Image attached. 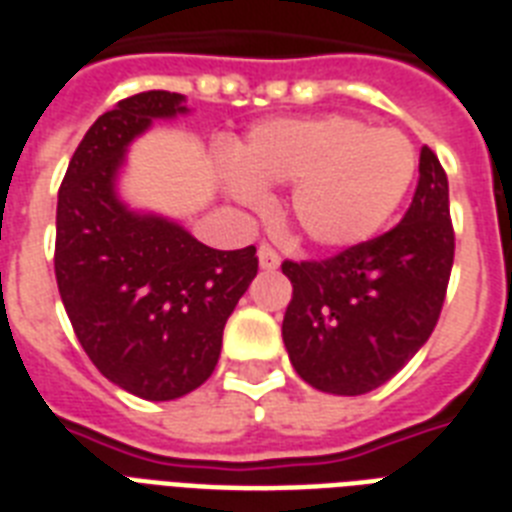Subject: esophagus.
Segmentation results:
<instances>
[{"label": "esophagus", "mask_w": 512, "mask_h": 512, "mask_svg": "<svg viewBox=\"0 0 512 512\" xmlns=\"http://www.w3.org/2000/svg\"><path fill=\"white\" fill-rule=\"evenodd\" d=\"M257 257H260V268H263V271H276L281 265V255L273 247H268V244H260Z\"/></svg>", "instance_id": "esophagus-1"}]
</instances>
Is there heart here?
Returning a JSON list of instances; mask_svg holds the SVG:
<instances>
[{
    "mask_svg": "<svg viewBox=\"0 0 512 512\" xmlns=\"http://www.w3.org/2000/svg\"><path fill=\"white\" fill-rule=\"evenodd\" d=\"M417 172L414 143L396 127L348 114L257 124L236 154L228 185L260 207L268 185H295L289 223L316 249H348L380 233Z\"/></svg>",
    "mask_w": 512,
    "mask_h": 512,
    "instance_id": "1",
    "label": "heart"
}]
</instances>
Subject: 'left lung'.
I'll use <instances>...</instances> for the list:
<instances>
[{
    "label": "left lung",
    "mask_w": 512,
    "mask_h": 512,
    "mask_svg": "<svg viewBox=\"0 0 512 512\" xmlns=\"http://www.w3.org/2000/svg\"><path fill=\"white\" fill-rule=\"evenodd\" d=\"M454 263L449 180L428 146L396 228L327 260H284L292 300L281 335L308 385L361 396L388 382L436 329Z\"/></svg>",
    "instance_id": "8db88e82"
}]
</instances>
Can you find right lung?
Returning <instances> with one entry per match:
<instances>
[{"label":"right lung","instance_id":"1","mask_svg":"<svg viewBox=\"0 0 512 512\" xmlns=\"http://www.w3.org/2000/svg\"><path fill=\"white\" fill-rule=\"evenodd\" d=\"M183 95L138 92L98 116L68 162L55 217V279L84 353L146 401H172L215 372L223 329L257 276L255 247L212 249L116 196L124 151Z\"/></svg>","mask_w":512,"mask_h":512}]
</instances>
